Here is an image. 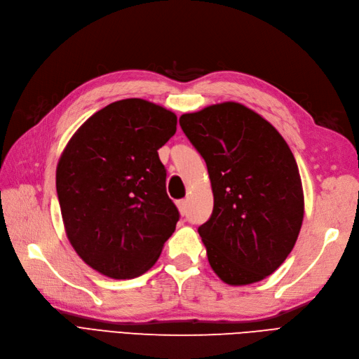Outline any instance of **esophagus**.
<instances>
[{
	"label": "esophagus",
	"mask_w": 359,
	"mask_h": 359,
	"mask_svg": "<svg viewBox=\"0 0 359 359\" xmlns=\"http://www.w3.org/2000/svg\"><path fill=\"white\" fill-rule=\"evenodd\" d=\"M177 207H178L181 215L184 216V215H186V212H187V201H186V199L178 201V202H177Z\"/></svg>",
	"instance_id": "34e87169"
}]
</instances>
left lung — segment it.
<instances>
[{
	"instance_id": "left-lung-1",
	"label": "left lung",
	"mask_w": 359,
	"mask_h": 359,
	"mask_svg": "<svg viewBox=\"0 0 359 359\" xmlns=\"http://www.w3.org/2000/svg\"><path fill=\"white\" fill-rule=\"evenodd\" d=\"M180 125L207 163L215 196L198 228L211 269L228 285L263 280L293 250L304 220L292 149L263 116L234 101L184 113Z\"/></svg>"
}]
</instances>
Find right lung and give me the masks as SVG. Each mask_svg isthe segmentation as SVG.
<instances>
[{
    "instance_id": "obj_1",
    "label": "right lung",
    "mask_w": 359,
    "mask_h": 359,
    "mask_svg": "<svg viewBox=\"0 0 359 359\" xmlns=\"http://www.w3.org/2000/svg\"><path fill=\"white\" fill-rule=\"evenodd\" d=\"M175 131V113L128 98L92 114L65 147L55 170L65 231L98 273L143 275L175 231L180 212L157 152Z\"/></svg>"
}]
</instances>
